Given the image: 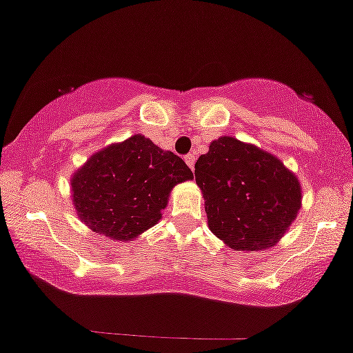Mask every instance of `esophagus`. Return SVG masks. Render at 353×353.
I'll list each match as a JSON object with an SVG mask.
<instances>
[{"mask_svg": "<svg viewBox=\"0 0 353 353\" xmlns=\"http://www.w3.org/2000/svg\"><path fill=\"white\" fill-rule=\"evenodd\" d=\"M195 159H197V158H195V154H187V156H185V163H187L188 168H190V170H194Z\"/></svg>", "mask_w": 353, "mask_h": 353, "instance_id": "1", "label": "esophagus"}]
</instances>
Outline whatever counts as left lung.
<instances>
[{
  "label": "left lung",
  "mask_w": 353,
  "mask_h": 353,
  "mask_svg": "<svg viewBox=\"0 0 353 353\" xmlns=\"http://www.w3.org/2000/svg\"><path fill=\"white\" fill-rule=\"evenodd\" d=\"M208 226L230 249H271L302 208V185L271 152L235 137H219L195 163Z\"/></svg>",
  "instance_id": "8db88e82"
}]
</instances>
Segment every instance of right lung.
<instances>
[{
  "label": "right lung",
  "mask_w": 353,
  "mask_h": 353,
  "mask_svg": "<svg viewBox=\"0 0 353 353\" xmlns=\"http://www.w3.org/2000/svg\"><path fill=\"white\" fill-rule=\"evenodd\" d=\"M192 178L183 159L135 134L94 152L70 178V188L87 228L132 242L161 219L175 185Z\"/></svg>",
  "instance_id": "obj_1"
}]
</instances>
